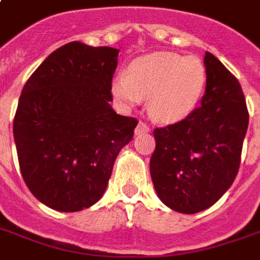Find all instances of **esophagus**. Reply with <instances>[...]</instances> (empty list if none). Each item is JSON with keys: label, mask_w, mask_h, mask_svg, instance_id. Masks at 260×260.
<instances>
[{"label": "esophagus", "mask_w": 260, "mask_h": 260, "mask_svg": "<svg viewBox=\"0 0 260 260\" xmlns=\"http://www.w3.org/2000/svg\"><path fill=\"white\" fill-rule=\"evenodd\" d=\"M150 132V127L146 124V123H143V121H140L139 124H137V127H136V130H134V133L137 134V136H140V134H146Z\"/></svg>", "instance_id": "34e87169"}]
</instances>
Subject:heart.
I'll return each mask as SVG.
<instances>
[{
    "label": "heart",
    "mask_w": 260,
    "mask_h": 260,
    "mask_svg": "<svg viewBox=\"0 0 260 260\" xmlns=\"http://www.w3.org/2000/svg\"><path fill=\"white\" fill-rule=\"evenodd\" d=\"M205 86L207 68L198 56L157 52L134 60L130 73H119L113 79L112 93L126 107L148 98L151 119L175 123L197 107Z\"/></svg>",
    "instance_id": "b5f03b06"
}]
</instances>
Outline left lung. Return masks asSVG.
<instances>
[{
    "mask_svg": "<svg viewBox=\"0 0 260 260\" xmlns=\"http://www.w3.org/2000/svg\"><path fill=\"white\" fill-rule=\"evenodd\" d=\"M201 106L154 130L150 174L162 204L181 214L209 208L235 180L249 114L238 79L207 52Z\"/></svg>",
    "mask_w": 260,
    "mask_h": 260,
    "instance_id": "1",
    "label": "left lung"
}]
</instances>
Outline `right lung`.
Returning <instances> with one entry per match:
<instances>
[{
	"instance_id": "right-lung-1",
	"label": "right lung",
	"mask_w": 260,
	"mask_h": 260,
	"mask_svg": "<svg viewBox=\"0 0 260 260\" xmlns=\"http://www.w3.org/2000/svg\"><path fill=\"white\" fill-rule=\"evenodd\" d=\"M119 49L79 41L52 52L25 83L14 119L21 174L46 207L76 212L105 194L137 120L110 106Z\"/></svg>"
}]
</instances>
